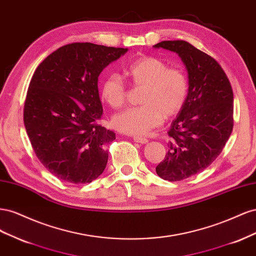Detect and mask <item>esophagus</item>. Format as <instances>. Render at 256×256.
<instances>
[{"label": "esophagus", "instance_id": "34e87169", "mask_svg": "<svg viewBox=\"0 0 256 256\" xmlns=\"http://www.w3.org/2000/svg\"><path fill=\"white\" fill-rule=\"evenodd\" d=\"M134 141L136 142V143H141V144H146L147 142H148V140H147L146 138H143V136H134Z\"/></svg>", "mask_w": 256, "mask_h": 256}]
</instances>
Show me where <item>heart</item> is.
<instances>
[{
  "instance_id": "obj_1",
  "label": "heart",
  "mask_w": 256,
  "mask_h": 256,
  "mask_svg": "<svg viewBox=\"0 0 256 256\" xmlns=\"http://www.w3.org/2000/svg\"><path fill=\"white\" fill-rule=\"evenodd\" d=\"M126 74L136 88H143L141 106H131L115 114L113 127L126 134L142 136L160 125L164 116L180 113L188 98L189 82L184 70L168 67L166 62L152 56L134 60L126 68ZM127 86L118 74H108L100 85V97L111 108L125 102Z\"/></svg>"
}]
</instances>
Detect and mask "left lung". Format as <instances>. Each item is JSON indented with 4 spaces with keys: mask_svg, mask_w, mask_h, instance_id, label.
Returning <instances> with one entry per match:
<instances>
[{
    "mask_svg": "<svg viewBox=\"0 0 256 256\" xmlns=\"http://www.w3.org/2000/svg\"><path fill=\"white\" fill-rule=\"evenodd\" d=\"M154 47L176 52L188 72L187 102L171 124L168 150L156 166L162 180L180 182L210 166L226 146L234 125L233 90L218 62L188 42Z\"/></svg>",
    "mask_w": 256,
    "mask_h": 256,
    "instance_id": "8db88e82",
    "label": "left lung"
}]
</instances>
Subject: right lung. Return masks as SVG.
I'll list each match as a JSON object with an SVG mask.
<instances>
[{
	"label": "right lung",
	"instance_id": "obj_1",
	"mask_svg": "<svg viewBox=\"0 0 256 256\" xmlns=\"http://www.w3.org/2000/svg\"><path fill=\"white\" fill-rule=\"evenodd\" d=\"M127 51L74 42L52 52L35 70L23 120L37 158L60 180L88 184L104 171L115 134L99 124L98 76Z\"/></svg>",
	"mask_w": 256,
	"mask_h": 256
}]
</instances>
